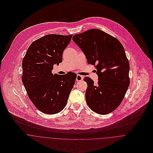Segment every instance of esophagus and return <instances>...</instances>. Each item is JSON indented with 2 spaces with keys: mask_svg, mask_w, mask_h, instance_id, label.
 <instances>
[{
  "mask_svg": "<svg viewBox=\"0 0 153 153\" xmlns=\"http://www.w3.org/2000/svg\"><path fill=\"white\" fill-rule=\"evenodd\" d=\"M83 79H84L83 76H81V75H77L76 78V81H82Z\"/></svg>",
  "mask_w": 153,
  "mask_h": 153,
  "instance_id": "obj_1",
  "label": "esophagus"
}]
</instances>
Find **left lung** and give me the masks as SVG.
<instances>
[{"mask_svg":"<svg viewBox=\"0 0 153 153\" xmlns=\"http://www.w3.org/2000/svg\"><path fill=\"white\" fill-rule=\"evenodd\" d=\"M74 42L85 54L89 64L96 65L97 85L85 76V98L94 112L107 114L121 103L130 85V64L124 48L115 38L98 29L74 35Z\"/></svg>","mask_w":153,"mask_h":153,"instance_id":"obj_1","label":"left lung"}]
</instances>
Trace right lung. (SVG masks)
Instances as JSON below:
<instances>
[{
  "mask_svg": "<svg viewBox=\"0 0 153 153\" xmlns=\"http://www.w3.org/2000/svg\"><path fill=\"white\" fill-rule=\"evenodd\" d=\"M72 35L49 34L36 40L28 48L22 61V81L34 105L47 114L65 107L76 74H53V65L62 62V53Z\"/></svg>",
  "mask_w": 153,
  "mask_h": 153,
  "instance_id": "obj_1",
  "label": "right lung"
}]
</instances>
